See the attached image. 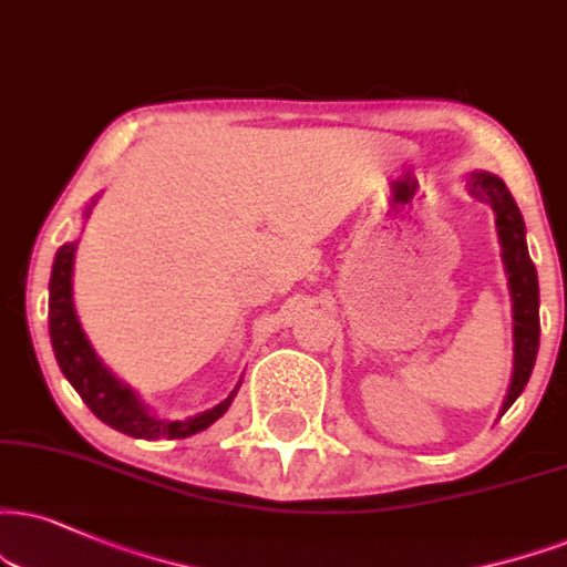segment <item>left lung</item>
<instances>
[{
  "label": "left lung",
  "mask_w": 567,
  "mask_h": 567,
  "mask_svg": "<svg viewBox=\"0 0 567 567\" xmlns=\"http://www.w3.org/2000/svg\"><path fill=\"white\" fill-rule=\"evenodd\" d=\"M467 194L473 199L486 202L494 209L497 236L502 247V265H505L509 299H513V379L499 415H505L526 389L539 354V278L530 262L526 244V223L505 181L494 173L473 171L465 176Z\"/></svg>",
  "instance_id": "1"
}]
</instances>
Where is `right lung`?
<instances>
[{
	"label": "right lung",
	"instance_id": "right-lung-1",
	"mask_svg": "<svg viewBox=\"0 0 567 567\" xmlns=\"http://www.w3.org/2000/svg\"><path fill=\"white\" fill-rule=\"evenodd\" d=\"M96 199L100 197L91 199L83 209V218H89ZM75 249H79V241H68L54 255L52 278H49V339H52L54 358H58L62 375L70 381V386L79 391L86 408L110 429L128 433L134 439H186L192 433L209 429L218 417L226 415L241 381L213 410L199 412V415L186 417V421H167V417H157L138 400L134 389L125 386L113 370L96 358L94 347L83 333L73 302Z\"/></svg>",
	"mask_w": 567,
	"mask_h": 567
}]
</instances>
